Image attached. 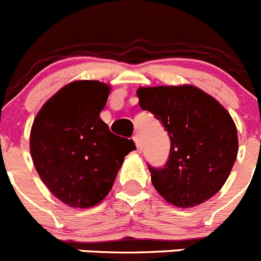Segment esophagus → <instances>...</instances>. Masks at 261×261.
Returning a JSON list of instances; mask_svg holds the SVG:
<instances>
[{
  "instance_id": "esophagus-1",
  "label": "esophagus",
  "mask_w": 261,
  "mask_h": 261,
  "mask_svg": "<svg viewBox=\"0 0 261 261\" xmlns=\"http://www.w3.org/2000/svg\"><path fill=\"white\" fill-rule=\"evenodd\" d=\"M133 141H135V143H136V146H137V149L140 150V149H141V138H140V136L136 135L135 137H133Z\"/></svg>"
}]
</instances>
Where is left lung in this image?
<instances>
[{
  "mask_svg": "<svg viewBox=\"0 0 261 261\" xmlns=\"http://www.w3.org/2000/svg\"><path fill=\"white\" fill-rule=\"evenodd\" d=\"M140 106L154 114L171 138L163 168L149 167L151 182L169 204L190 208L214 197L238 154L237 126L212 95L194 85L137 89Z\"/></svg>",
  "mask_w": 261,
  "mask_h": 261,
  "instance_id": "8db88e82",
  "label": "left lung"
}]
</instances>
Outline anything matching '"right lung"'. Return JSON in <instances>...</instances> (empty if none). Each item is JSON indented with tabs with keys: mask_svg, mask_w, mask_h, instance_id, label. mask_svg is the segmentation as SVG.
<instances>
[{
	"mask_svg": "<svg viewBox=\"0 0 261 261\" xmlns=\"http://www.w3.org/2000/svg\"><path fill=\"white\" fill-rule=\"evenodd\" d=\"M111 87L76 80L45 102L31 128L33 164L50 193L73 208L94 207L111 190L132 140L115 136L99 118Z\"/></svg>",
	"mask_w": 261,
	"mask_h": 261,
	"instance_id": "obj_1",
	"label": "right lung"
}]
</instances>
